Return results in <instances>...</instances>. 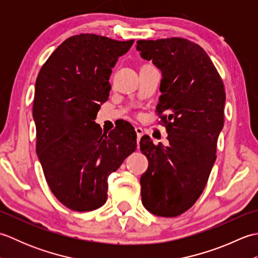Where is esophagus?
Masks as SVG:
<instances>
[{"label": "esophagus", "instance_id": "obj_1", "mask_svg": "<svg viewBox=\"0 0 258 258\" xmlns=\"http://www.w3.org/2000/svg\"><path fill=\"white\" fill-rule=\"evenodd\" d=\"M135 132H136V134H138V143H139L141 138H142V136H143V134H144V131H143V128L140 127V126H136V127H135Z\"/></svg>", "mask_w": 258, "mask_h": 258}]
</instances>
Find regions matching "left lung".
I'll list each match as a JSON object with an SVG mask.
<instances>
[{
    "label": "left lung",
    "instance_id": "obj_1",
    "mask_svg": "<svg viewBox=\"0 0 258 258\" xmlns=\"http://www.w3.org/2000/svg\"><path fill=\"white\" fill-rule=\"evenodd\" d=\"M141 56L162 71L156 113L168 145L141 139L149 167L141 176L142 203L162 217H175L195 204L216 160L224 126L225 89L207 53L182 37L140 40Z\"/></svg>",
    "mask_w": 258,
    "mask_h": 258
}]
</instances>
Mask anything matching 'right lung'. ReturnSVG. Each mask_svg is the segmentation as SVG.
Returning <instances> with one entry per match:
<instances>
[{
    "instance_id": "obj_1",
    "label": "right lung",
    "mask_w": 258,
    "mask_h": 258,
    "mask_svg": "<svg viewBox=\"0 0 258 258\" xmlns=\"http://www.w3.org/2000/svg\"><path fill=\"white\" fill-rule=\"evenodd\" d=\"M133 43L89 33L71 36L37 75L36 154L48 187L72 211L90 212L105 204L107 177L138 147L132 124L107 134L94 122L108 100L112 69Z\"/></svg>"
}]
</instances>
